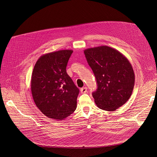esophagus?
Returning <instances> with one entry per match:
<instances>
[{"mask_svg":"<svg viewBox=\"0 0 157 157\" xmlns=\"http://www.w3.org/2000/svg\"><path fill=\"white\" fill-rule=\"evenodd\" d=\"M86 91H87V88H86V86H85V87H83L80 89V92L82 94H85L86 92Z\"/></svg>","mask_w":157,"mask_h":157,"instance_id":"esophagus-1","label":"esophagus"}]
</instances>
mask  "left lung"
<instances>
[{"instance_id": "left-lung-1", "label": "left lung", "mask_w": 157, "mask_h": 157, "mask_svg": "<svg viewBox=\"0 0 157 157\" xmlns=\"http://www.w3.org/2000/svg\"><path fill=\"white\" fill-rule=\"evenodd\" d=\"M84 54L97 83V89L92 93L97 106L112 112L124 105L135 84L128 60L117 50L105 45L85 49Z\"/></svg>"}]
</instances>
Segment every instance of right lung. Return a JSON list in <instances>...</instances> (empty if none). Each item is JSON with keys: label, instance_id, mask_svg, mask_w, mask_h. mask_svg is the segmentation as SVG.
I'll return each instance as SVG.
<instances>
[{"label": "right lung", "instance_id": "obj_1", "mask_svg": "<svg viewBox=\"0 0 157 157\" xmlns=\"http://www.w3.org/2000/svg\"><path fill=\"white\" fill-rule=\"evenodd\" d=\"M73 50H62L42 56L34 66L31 92L38 109L48 118L62 120L77 108L79 89L66 72Z\"/></svg>", "mask_w": 157, "mask_h": 157}]
</instances>
